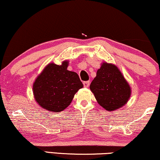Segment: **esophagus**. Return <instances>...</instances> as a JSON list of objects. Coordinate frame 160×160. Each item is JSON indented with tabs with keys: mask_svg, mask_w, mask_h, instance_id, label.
Listing matches in <instances>:
<instances>
[{
	"mask_svg": "<svg viewBox=\"0 0 160 160\" xmlns=\"http://www.w3.org/2000/svg\"><path fill=\"white\" fill-rule=\"evenodd\" d=\"M90 85V81H85L83 82V85H84L85 88H88Z\"/></svg>",
	"mask_w": 160,
	"mask_h": 160,
	"instance_id": "esophagus-1",
	"label": "esophagus"
}]
</instances>
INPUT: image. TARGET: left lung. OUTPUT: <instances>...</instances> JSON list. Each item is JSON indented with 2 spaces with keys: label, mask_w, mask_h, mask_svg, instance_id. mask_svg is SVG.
I'll return each instance as SVG.
<instances>
[{
  "label": "left lung",
  "mask_w": 160,
  "mask_h": 160,
  "mask_svg": "<svg viewBox=\"0 0 160 160\" xmlns=\"http://www.w3.org/2000/svg\"><path fill=\"white\" fill-rule=\"evenodd\" d=\"M90 89L98 104L109 112L123 107L131 94L130 85L120 69L107 62L98 69Z\"/></svg>",
  "instance_id": "left-lung-1"
}]
</instances>
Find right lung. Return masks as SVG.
<instances>
[{"label": "right lung", "instance_id": "obj_1", "mask_svg": "<svg viewBox=\"0 0 160 160\" xmlns=\"http://www.w3.org/2000/svg\"><path fill=\"white\" fill-rule=\"evenodd\" d=\"M68 64V61H64L61 65L50 63L35 80V99L43 109L53 112L63 111L83 87L78 74L67 70Z\"/></svg>", "mask_w": 160, "mask_h": 160}]
</instances>
